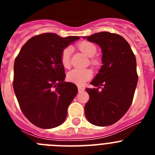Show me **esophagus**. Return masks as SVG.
Segmentation results:
<instances>
[{"label":"esophagus","mask_w":155,"mask_h":155,"mask_svg":"<svg viewBox=\"0 0 155 155\" xmlns=\"http://www.w3.org/2000/svg\"><path fill=\"white\" fill-rule=\"evenodd\" d=\"M78 91H79V92H82V91H84V87H81V86H78Z\"/></svg>","instance_id":"1"}]
</instances>
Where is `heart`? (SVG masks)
<instances>
[{
	"label": "heart",
	"instance_id": "heart-1",
	"mask_svg": "<svg viewBox=\"0 0 155 155\" xmlns=\"http://www.w3.org/2000/svg\"><path fill=\"white\" fill-rule=\"evenodd\" d=\"M79 50L87 55V57H92L95 55L97 52L96 46L90 42H81L78 45ZM72 49L71 46H67L62 50L61 54V62L64 68H69L70 61ZM91 64L94 65H98V61L95 58L91 59ZM92 73L89 69H73L69 71L67 75V79L68 81L74 83L78 85L84 84L87 80L91 78Z\"/></svg>",
	"mask_w": 155,
	"mask_h": 155
}]
</instances>
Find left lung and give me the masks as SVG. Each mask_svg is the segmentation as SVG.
<instances>
[{
	"instance_id": "8db88e82",
	"label": "left lung",
	"mask_w": 155,
	"mask_h": 155,
	"mask_svg": "<svg viewBox=\"0 0 155 155\" xmlns=\"http://www.w3.org/2000/svg\"><path fill=\"white\" fill-rule=\"evenodd\" d=\"M84 38L101 47L103 64L91 82L96 87L86 88L90 98L84 113L93 125L110 126L125 115L133 102L138 80L136 57L118 34L101 31Z\"/></svg>"
}]
</instances>
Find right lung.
Listing matches in <instances>:
<instances>
[{"instance_id":"right-lung-1","label":"right lung","mask_w":155,"mask_h":155,"mask_svg":"<svg viewBox=\"0 0 155 155\" xmlns=\"http://www.w3.org/2000/svg\"><path fill=\"white\" fill-rule=\"evenodd\" d=\"M78 39L50 32L35 35L25 43L15 58L14 91L23 114L39 128L63 124L78 93L76 84L64 81L66 74L61 54Z\"/></svg>"}]
</instances>
